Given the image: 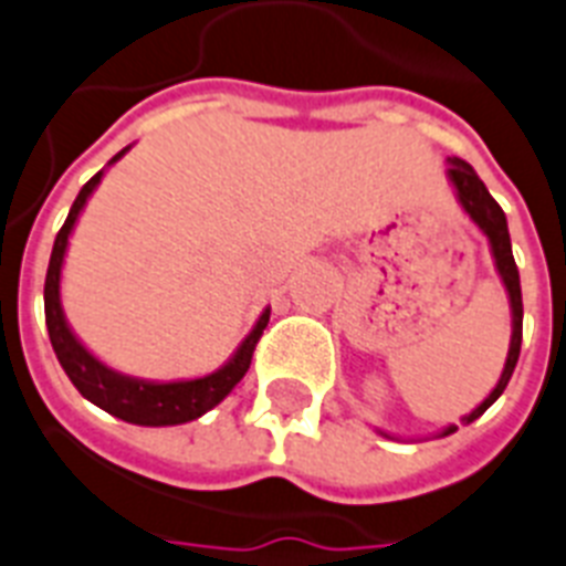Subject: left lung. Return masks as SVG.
Returning a JSON list of instances; mask_svg holds the SVG:
<instances>
[{"label":"left lung","mask_w":566,"mask_h":566,"mask_svg":"<svg viewBox=\"0 0 566 566\" xmlns=\"http://www.w3.org/2000/svg\"><path fill=\"white\" fill-rule=\"evenodd\" d=\"M450 180L455 184V192H459V201L462 207L468 210V216L476 221L482 233L488 237L491 242V251H494V260H496V269H500V277H503L505 289H509V297H512V312H514V333H512V347H509V359H505V368H503V377L496 382V388L491 395L482 400V406L470 411L468 423L470 420H476L488 406L494 403L496 397L503 395L505 386H509V379L514 374V365L520 359V342H523V295H520V274H517V262H514L512 254V237H509V224H505V212L503 207L496 205L491 192L485 189V184L479 180V175L473 171V166L459 157L450 160ZM455 432V427L444 429V436Z\"/></svg>","instance_id":"1"}]
</instances>
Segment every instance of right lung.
<instances>
[{
  "label": "right lung",
  "mask_w": 566,
  "mask_h": 566,
  "mask_svg": "<svg viewBox=\"0 0 566 566\" xmlns=\"http://www.w3.org/2000/svg\"><path fill=\"white\" fill-rule=\"evenodd\" d=\"M128 151V148H125ZM125 151L113 157L111 163L119 160ZM102 180V171L81 187L78 198L72 201V210L63 221V228L54 237L52 256H49L46 286H43V304H46V327L49 342L54 347V356L61 361V368L66 370V377L72 379V386L78 388L81 395L87 397L90 403L102 406L104 411H111L116 418L128 420V423H139V427H175V423H187V420L201 418L212 406H219L224 397L230 395V388L237 386L239 379L245 377L251 368V356L260 342L262 329L269 324V310L262 312L256 327L251 329V336L242 342L237 356L224 365L221 370L210 374V377L189 379V382H143V379H128L113 374L111 368H104L102 361L81 347V342L70 333L66 321L61 312V297H57V286H61V265L63 251L70 242L72 224L78 219L81 207L87 201V196L96 189Z\"/></svg>",
  "instance_id": "1"
}]
</instances>
